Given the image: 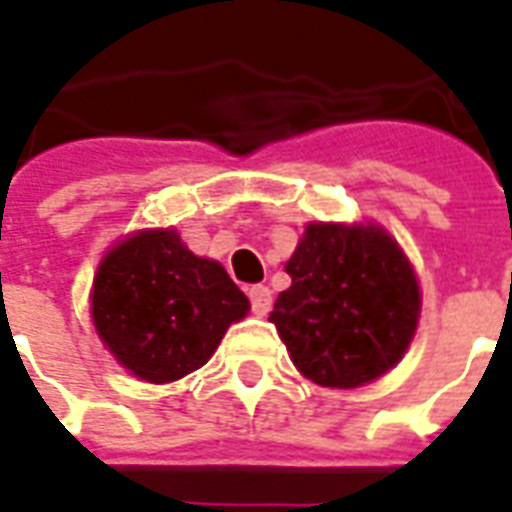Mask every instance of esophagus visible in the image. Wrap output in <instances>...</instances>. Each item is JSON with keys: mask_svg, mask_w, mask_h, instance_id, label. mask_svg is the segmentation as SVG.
Listing matches in <instances>:
<instances>
[{"mask_svg": "<svg viewBox=\"0 0 512 512\" xmlns=\"http://www.w3.org/2000/svg\"><path fill=\"white\" fill-rule=\"evenodd\" d=\"M249 303H252V311H255L257 317H263L271 311V290L265 287V284H255V287H249L247 290Z\"/></svg>", "mask_w": 512, "mask_h": 512, "instance_id": "esophagus-1", "label": "esophagus"}]
</instances>
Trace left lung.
Returning a JSON list of instances; mask_svg holds the SVG:
<instances>
[{
  "mask_svg": "<svg viewBox=\"0 0 512 512\" xmlns=\"http://www.w3.org/2000/svg\"><path fill=\"white\" fill-rule=\"evenodd\" d=\"M271 322L311 381L354 389L395 368L419 322L411 263L378 228L308 225Z\"/></svg>",
  "mask_w": 512,
  "mask_h": 512,
  "instance_id": "obj_1",
  "label": "left lung"
}]
</instances>
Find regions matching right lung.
<instances>
[{
	"mask_svg": "<svg viewBox=\"0 0 512 512\" xmlns=\"http://www.w3.org/2000/svg\"><path fill=\"white\" fill-rule=\"evenodd\" d=\"M247 295L214 260L195 257L174 230H142L99 265L91 314L115 360L150 384L204 365Z\"/></svg>",
	"mask_w": 512,
	"mask_h": 512,
	"instance_id": "add662e5",
	"label": "right lung"
}]
</instances>
